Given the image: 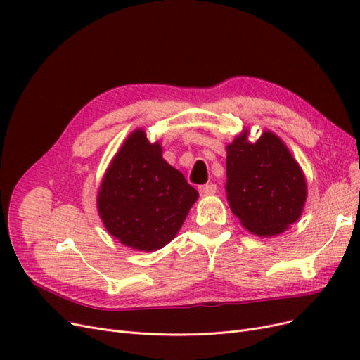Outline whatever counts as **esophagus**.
<instances>
[{
	"label": "esophagus",
	"mask_w": 360,
	"mask_h": 360,
	"mask_svg": "<svg viewBox=\"0 0 360 360\" xmlns=\"http://www.w3.org/2000/svg\"><path fill=\"white\" fill-rule=\"evenodd\" d=\"M198 191L201 195H213V193H216V184H213V183L202 184V186L198 188Z\"/></svg>",
	"instance_id": "1"
}]
</instances>
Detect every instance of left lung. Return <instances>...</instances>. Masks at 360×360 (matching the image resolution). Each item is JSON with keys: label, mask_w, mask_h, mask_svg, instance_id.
<instances>
[{"label": "left lung", "mask_w": 360, "mask_h": 360, "mask_svg": "<svg viewBox=\"0 0 360 360\" xmlns=\"http://www.w3.org/2000/svg\"><path fill=\"white\" fill-rule=\"evenodd\" d=\"M225 150L226 198L243 228L258 237L287 231L302 216L308 184L284 141L264 130L252 143L243 129Z\"/></svg>", "instance_id": "1"}]
</instances>
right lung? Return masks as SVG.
<instances>
[{"label":"right lung","instance_id":"1","mask_svg":"<svg viewBox=\"0 0 360 360\" xmlns=\"http://www.w3.org/2000/svg\"><path fill=\"white\" fill-rule=\"evenodd\" d=\"M198 192L162 158L159 141L135 129L112 158L97 191V212L117 240L153 252L177 236Z\"/></svg>","mask_w":360,"mask_h":360}]
</instances>
